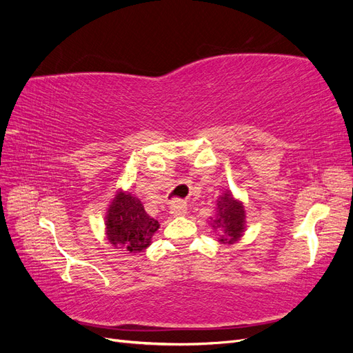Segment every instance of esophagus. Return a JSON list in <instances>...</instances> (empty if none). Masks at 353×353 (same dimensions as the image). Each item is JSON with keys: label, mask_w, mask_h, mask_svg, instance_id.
<instances>
[{"label": "esophagus", "mask_w": 353, "mask_h": 353, "mask_svg": "<svg viewBox=\"0 0 353 353\" xmlns=\"http://www.w3.org/2000/svg\"><path fill=\"white\" fill-rule=\"evenodd\" d=\"M169 212H170V215H172V216H181V215H185V213H187V205H185L184 201L175 200V201L170 203Z\"/></svg>", "instance_id": "obj_1"}]
</instances>
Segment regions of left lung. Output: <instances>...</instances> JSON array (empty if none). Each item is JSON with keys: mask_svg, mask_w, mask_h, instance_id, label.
I'll use <instances>...</instances> for the list:
<instances>
[{"mask_svg": "<svg viewBox=\"0 0 353 353\" xmlns=\"http://www.w3.org/2000/svg\"><path fill=\"white\" fill-rule=\"evenodd\" d=\"M209 225L221 232V244H236L245 231V210L243 201L232 196L231 190H225L216 200L215 216L210 218Z\"/></svg>", "mask_w": 353, "mask_h": 353, "instance_id": "left-lung-1", "label": "left lung"}]
</instances>
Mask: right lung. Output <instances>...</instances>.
<instances>
[{
	"label": "right lung",
	"instance_id": "obj_1",
	"mask_svg": "<svg viewBox=\"0 0 353 353\" xmlns=\"http://www.w3.org/2000/svg\"><path fill=\"white\" fill-rule=\"evenodd\" d=\"M160 223L148 216L141 200L119 188L104 216L105 237L116 249L141 253L152 244Z\"/></svg>",
	"mask_w": 353,
	"mask_h": 353
}]
</instances>
